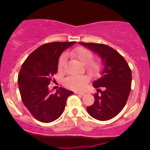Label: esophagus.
<instances>
[{"label": "esophagus", "instance_id": "esophagus-1", "mask_svg": "<svg viewBox=\"0 0 150 150\" xmlns=\"http://www.w3.org/2000/svg\"><path fill=\"white\" fill-rule=\"evenodd\" d=\"M75 94H78V95H80V96H83L84 94H85V93H83V92H75Z\"/></svg>", "mask_w": 150, "mask_h": 150}]
</instances>
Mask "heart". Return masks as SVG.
Returning a JSON list of instances; mask_svg holds the SVG:
<instances>
[{
  "label": "heart",
  "mask_w": 150,
  "mask_h": 150,
  "mask_svg": "<svg viewBox=\"0 0 150 150\" xmlns=\"http://www.w3.org/2000/svg\"><path fill=\"white\" fill-rule=\"evenodd\" d=\"M70 56L77 59L82 64L85 65V68L89 74L92 75H97L101 69V63L99 61H92L94 55L92 51L86 48L77 47L68 53ZM66 54L63 53L59 58L58 62V68L60 70L64 69L66 63ZM89 77L86 75H72L65 79L64 84L68 88L74 90H82L86 84L88 82Z\"/></svg>",
  "instance_id": "heart-1"
}]
</instances>
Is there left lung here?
<instances>
[{
	"mask_svg": "<svg viewBox=\"0 0 150 150\" xmlns=\"http://www.w3.org/2000/svg\"><path fill=\"white\" fill-rule=\"evenodd\" d=\"M79 44L99 55L103 64L100 78L92 83L100 94H94V103L87 106V112L99 120L111 119L122 111L128 100L131 89V70L124 58L110 46L95 43ZM99 87L104 90L98 89Z\"/></svg>",
	"mask_w": 150,
	"mask_h": 150,
	"instance_id": "8db88e82",
	"label": "left lung"
}]
</instances>
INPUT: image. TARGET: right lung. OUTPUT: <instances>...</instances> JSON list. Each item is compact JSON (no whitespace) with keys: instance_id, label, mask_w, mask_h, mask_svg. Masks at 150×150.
I'll list each match as a JSON object with an SVG mask.
<instances>
[{"instance_id":"right-lung-1","label":"right lung","mask_w":150,"mask_h":150,"mask_svg":"<svg viewBox=\"0 0 150 150\" xmlns=\"http://www.w3.org/2000/svg\"><path fill=\"white\" fill-rule=\"evenodd\" d=\"M75 42H52L34 50L22 64L18 85L22 102L36 119L51 123L63 113L68 97L73 92L60 87L51 93L48 85L58 71L61 53Z\"/></svg>"}]
</instances>
